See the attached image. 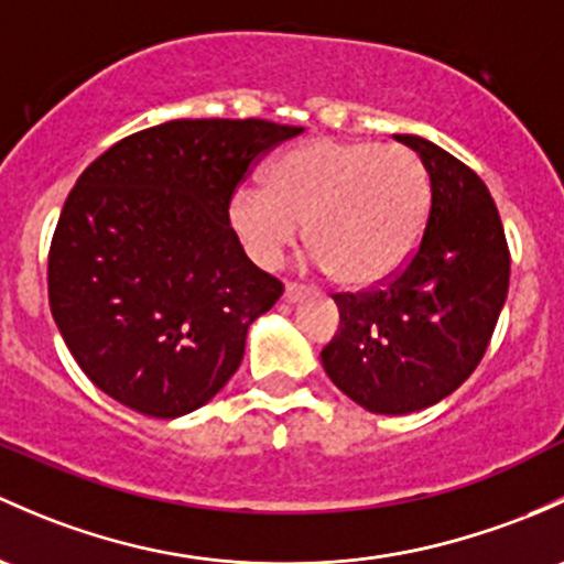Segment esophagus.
Here are the masks:
<instances>
[{"label":"esophagus","instance_id":"34e87169","mask_svg":"<svg viewBox=\"0 0 564 564\" xmlns=\"http://www.w3.org/2000/svg\"><path fill=\"white\" fill-rule=\"evenodd\" d=\"M307 294L305 286H297V283H286V289H283V302H289V305H294V302H300L302 297Z\"/></svg>","mask_w":564,"mask_h":564}]
</instances>
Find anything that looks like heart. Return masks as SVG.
Wrapping results in <instances>:
<instances>
[{
	"label": "heart",
	"mask_w": 564,
	"mask_h": 564,
	"mask_svg": "<svg viewBox=\"0 0 564 564\" xmlns=\"http://www.w3.org/2000/svg\"><path fill=\"white\" fill-rule=\"evenodd\" d=\"M430 197V175L411 148L318 138L289 151L270 186L237 188L229 218L264 267L281 259L305 224L318 264L343 286L370 289L411 262Z\"/></svg>",
	"instance_id": "b5f03b06"
}]
</instances>
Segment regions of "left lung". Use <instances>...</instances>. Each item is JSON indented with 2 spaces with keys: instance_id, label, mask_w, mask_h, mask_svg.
<instances>
[{
  "instance_id": "1",
  "label": "left lung",
  "mask_w": 564,
  "mask_h": 564,
  "mask_svg": "<svg viewBox=\"0 0 564 564\" xmlns=\"http://www.w3.org/2000/svg\"><path fill=\"white\" fill-rule=\"evenodd\" d=\"M430 175V216L411 262L381 289L335 294L340 329L322 351L337 389L370 413L424 411L484 359L508 297L511 253L489 188L416 134H394Z\"/></svg>"
}]
</instances>
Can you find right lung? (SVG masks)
Returning a JSON list of instances; mask_svg holds the SVG:
<instances>
[{
  "label": "right lung",
  "instance_id": "1",
  "mask_svg": "<svg viewBox=\"0 0 564 564\" xmlns=\"http://www.w3.org/2000/svg\"><path fill=\"white\" fill-rule=\"evenodd\" d=\"M300 127L181 118L88 164L47 253V300L94 387L142 416L203 408L235 376L248 327L283 294L229 227L248 170Z\"/></svg>",
  "mask_w": 564,
  "mask_h": 564
}]
</instances>
